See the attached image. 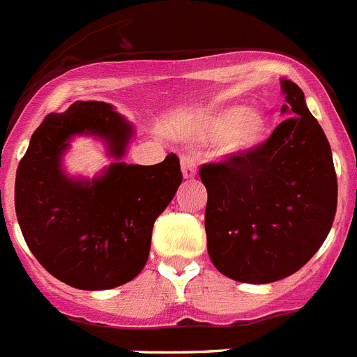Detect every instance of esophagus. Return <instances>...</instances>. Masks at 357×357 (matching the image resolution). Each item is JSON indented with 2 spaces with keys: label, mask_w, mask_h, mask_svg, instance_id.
Masks as SVG:
<instances>
[{
  "label": "esophagus",
  "mask_w": 357,
  "mask_h": 357,
  "mask_svg": "<svg viewBox=\"0 0 357 357\" xmlns=\"http://www.w3.org/2000/svg\"><path fill=\"white\" fill-rule=\"evenodd\" d=\"M182 176L184 178H193L197 175V157L195 155H182L181 157Z\"/></svg>",
  "instance_id": "34e87169"
}]
</instances>
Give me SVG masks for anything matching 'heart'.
<instances>
[{"instance_id":"heart-1","label":"heart","mask_w":357,"mask_h":357,"mask_svg":"<svg viewBox=\"0 0 357 357\" xmlns=\"http://www.w3.org/2000/svg\"><path fill=\"white\" fill-rule=\"evenodd\" d=\"M270 128L272 122L263 109L226 105L206 116L200 132L208 140H219L222 155L238 157L263 146L270 135Z\"/></svg>"}]
</instances>
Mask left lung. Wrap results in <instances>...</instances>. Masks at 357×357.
Segmentation results:
<instances>
[{
  "instance_id": "left-lung-1",
  "label": "left lung",
  "mask_w": 357,
  "mask_h": 357,
  "mask_svg": "<svg viewBox=\"0 0 357 357\" xmlns=\"http://www.w3.org/2000/svg\"><path fill=\"white\" fill-rule=\"evenodd\" d=\"M281 91L287 120L263 146L199 172L211 263L238 282L296 273L325 243L337 208L331 144L299 85L282 78Z\"/></svg>"
}]
</instances>
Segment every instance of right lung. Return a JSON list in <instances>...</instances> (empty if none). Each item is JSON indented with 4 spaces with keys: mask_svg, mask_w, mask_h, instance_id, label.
Instances as JSON below:
<instances>
[{
    "mask_svg": "<svg viewBox=\"0 0 357 357\" xmlns=\"http://www.w3.org/2000/svg\"><path fill=\"white\" fill-rule=\"evenodd\" d=\"M135 129L105 102H75L31 137L16 172L14 204L32 255L79 290H109L146 266L153 225L182 182L175 153L155 166L126 164ZM75 136L104 142L115 160L100 176L70 177L63 157Z\"/></svg>",
    "mask_w": 357,
    "mask_h": 357,
    "instance_id": "1",
    "label": "right lung"
}]
</instances>
